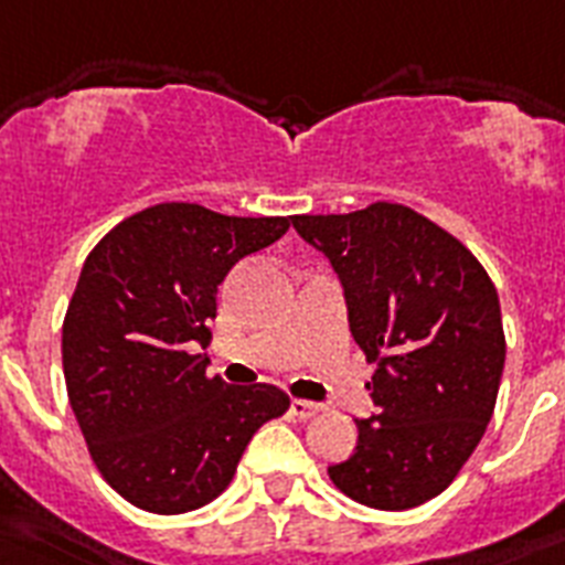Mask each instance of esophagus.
Listing matches in <instances>:
<instances>
[{"label":"esophagus","instance_id":"34e87169","mask_svg":"<svg viewBox=\"0 0 565 565\" xmlns=\"http://www.w3.org/2000/svg\"><path fill=\"white\" fill-rule=\"evenodd\" d=\"M291 413L297 418H315L317 413H320V404H315V401H306V398H294Z\"/></svg>","mask_w":565,"mask_h":565}]
</instances>
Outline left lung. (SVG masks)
Returning a JSON list of instances; mask_svg holds the SVG:
<instances>
[{"instance_id": "obj_1", "label": "left lung", "mask_w": 565, "mask_h": 565, "mask_svg": "<svg viewBox=\"0 0 565 565\" xmlns=\"http://www.w3.org/2000/svg\"><path fill=\"white\" fill-rule=\"evenodd\" d=\"M343 282L352 338L377 370V413L329 468L338 491L407 511L459 477L493 416L505 366L500 297L477 256L416 210L372 202L355 213L291 216Z\"/></svg>"}]
</instances>
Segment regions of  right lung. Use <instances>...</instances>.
I'll return each instance as SVG.
<instances>
[{
  "label": "right lung",
  "instance_id": "right-lung-1",
  "mask_svg": "<svg viewBox=\"0 0 565 565\" xmlns=\"http://www.w3.org/2000/svg\"><path fill=\"white\" fill-rule=\"evenodd\" d=\"M288 225L164 202L86 256L63 320L65 390L95 468L135 508L184 514L213 502L250 436L291 407L279 386H231L193 355L210 343L218 282Z\"/></svg>",
  "mask_w": 565,
  "mask_h": 565
}]
</instances>
